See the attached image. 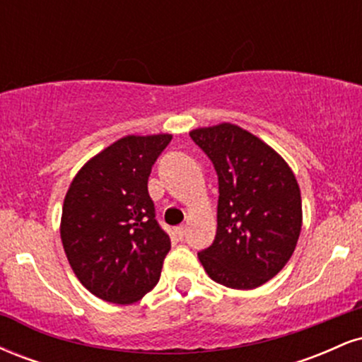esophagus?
Wrapping results in <instances>:
<instances>
[{"label": "esophagus", "mask_w": 362, "mask_h": 362, "mask_svg": "<svg viewBox=\"0 0 362 362\" xmlns=\"http://www.w3.org/2000/svg\"><path fill=\"white\" fill-rule=\"evenodd\" d=\"M175 231H177V236H178V238L184 240V236H185V226H184V224H180V226H177V228H175Z\"/></svg>", "instance_id": "obj_1"}]
</instances>
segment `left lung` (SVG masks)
Wrapping results in <instances>:
<instances>
[{
    "label": "left lung",
    "mask_w": 362,
    "mask_h": 362,
    "mask_svg": "<svg viewBox=\"0 0 362 362\" xmlns=\"http://www.w3.org/2000/svg\"><path fill=\"white\" fill-rule=\"evenodd\" d=\"M190 138L218 173V230L197 253L209 277L253 289L288 264L301 231V194L294 173L271 146L233 124L201 127Z\"/></svg>",
    "instance_id": "obj_1"
}]
</instances>
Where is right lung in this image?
Here are the masks:
<instances>
[{
  "mask_svg": "<svg viewBox=\"0 0 362 362\" xmlns=\"http://www.w3.org/2000/svg\"><path fill=\"white\" fill-rule=\"evenodd\" d=\"M170 134L126 136L91 158L62 206L61 240L80 282L103 301L129 305L160 281L170 236L156 221L148 178Z\"/></svg>",
  "mask_w": 362,
  "mask_h": 362,
  "instance_id": "1",
  "label": "right lung"
}]
</instances>
